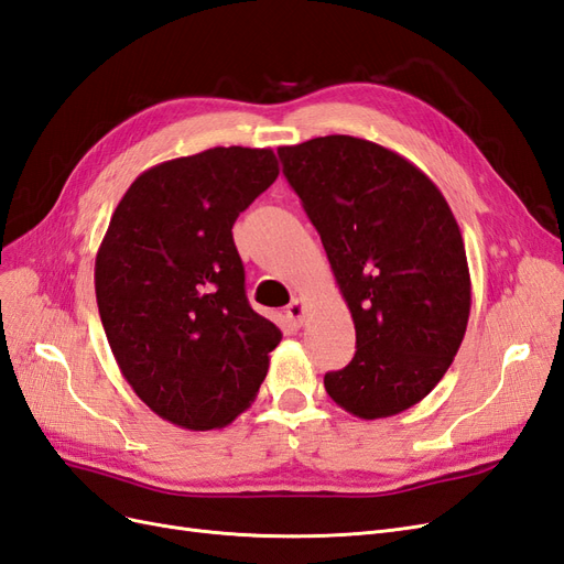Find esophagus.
<instances>
[{
  "label": "esophagus",
  "instance_id": "34e87169",
  "mask_svg": "<svg viewBox=\"0 0 564 564\" xmlns=\"http://www.w3.org/2000/svg\"><path fill=\"white\" fill-rule=\"evenodd\" d=\"M305 313H308V308H305L303 299H292V303L286 305V317L292 319L294 327H303V322H305Z\"/></svg>",
  "mask_w": 564,
  "mask_h": 564
}]
</instances>
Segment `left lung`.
Instances as JSON below:
<instances>
[{"mask_svg": "<svg viewBox=\"0 0 564 564\" xmlns=\"http://www.w3.org/2000/svg\"><path fill=\"white\" fill-rule=\"evenodd\" d=\"M278 152L355 322V357L324 388L357 419L395 416L445 377L468 327L456 218L416 164L379 143L334 133Z\"/></svg>", "mask_w": 564, "mask_h": 564, "instance_id": "1", "label": "left lung"}]
</instances>
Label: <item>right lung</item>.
<instances>
[{"instance_id": "add662e5", "label": "right lung", "mask_w": 564, "mask_h": 564, "mask_svg": "<svg viewBox=\"0 0 564 564\" xmlns=\"http://www.w3.org/2000/svg\"><path fill=\"white\" fill-rule=\"evenodd\" d=\"M270 148H209L150 166L96 253V301L119 371L152 412L224 429L256 400L282 332L245 294L232 224L275 183Z\"/></svg>"}]
</instances>
